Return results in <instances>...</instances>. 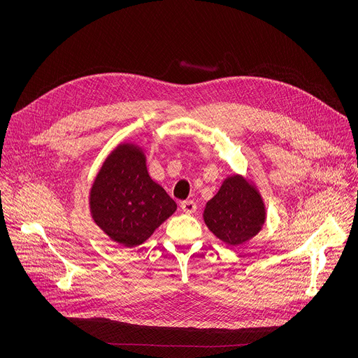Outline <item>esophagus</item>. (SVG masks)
Returning <instances> with one entry per match:
<instances>
[{"label": "esophagus", "mask_w": 358, "mask_h": 358, "mask_svg": "<svg viewBox=\"0 0 358 358\" xmlns=\"http://www.w3.org/2000/svg\"><path fill=\"white\" fill-rule=\"evenodd\" d=\"M180 207H181V210H182L185 214H192V213H195V210H196V203H195L194 201L188 199V201H182Z\"/></svg>", "instance_id": "esophagus-1"}]
</instances>
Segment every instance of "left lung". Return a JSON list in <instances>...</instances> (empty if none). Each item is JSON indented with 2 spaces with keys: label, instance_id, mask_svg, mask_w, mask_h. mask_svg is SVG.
<instances>
[{
  "label": "left lung",
  "instance_id": "1",
  "mask_svg": "<svg viewBox=\"0 0 358 358\" xmlns=\"http://www.w3.org/2000/svg\"><path fill=\"white\" fill-rule=\"evenodd\" d=\"M265 218V206L259 192L241 176L228 177L203 211V221L210 231L232 246L257 235Z\"/></svg>",
  "mask_w": 358,
  "mask_h": 358
}]
</instances>
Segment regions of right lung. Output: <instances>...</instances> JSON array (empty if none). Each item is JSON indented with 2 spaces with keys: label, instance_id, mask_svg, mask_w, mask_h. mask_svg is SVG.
Returning a JSON list of instances; mask_svg holds the SVG:
<instances>
[{
  "label": "right lung",
  "instance_id": "add662e5",
  "mask_svg": "<svg viewBox=\"0 0 358 358\" xmlns=\"http://www.w3.org/2000/svg\"><path fill=\"white\" fill-rule=\"evenodd\" d=\"M176 210L177 203L150 178L143 151L133 144L112 151L90 189L92 218L127 248L143 243Z\"/></svg>",
  "mask_w": 358,
  "mask_h": 358
}]
</instances>
